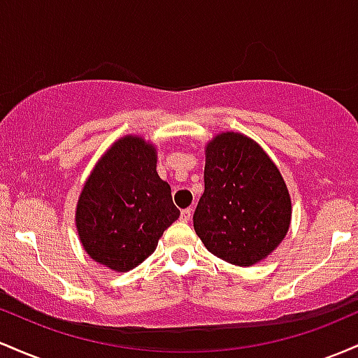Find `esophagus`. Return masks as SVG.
<instances>
[{"label":"esophagus","instance_id":"esophagus-1","mask_svg":"<svg viewBox=\"0 0 358 358\" xmlns=\"http://www.w3.org/2000/svg\"><path fill=\"white\" fill-rule=\"evenodd\" d=\"M191 215H192V210H191V208H186V210L180 211V220H182V222H189V220H191Z\"/></svg>","mask_w":358,"mask_h":358}]
</instances>
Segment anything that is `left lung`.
I'll return each instance as SVG.
<instances>
[{
    "mask_svg": "<svg viewBox=\"0 0 358 358\" xmlns=\"http://www.w3.org/2000/svg\"><path fill=\"white\" fill-rule=\"evenodd\" d=\"M192 222L211 254L240 267L254 266L282 242L291 198L279 169L254 140L228 131L208 143L204 192Z\"/></svg>",
    "mask_w": 358,
    "mask_h": 358,
    "instance_id": "1",
    "label": "left lung"
}]
</instances>
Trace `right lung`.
<instances>
[{"mask_svg": "<svg viewBox=\"0 0 358 358\" xmlns=\"http://www.w3.org/2000/svg\"><path fill=\"white\" fill-rule=\"evenodd\" d=\"M155 166L154 147L125 136L94 167L79 198L76 224L84 250L96 262L116 272L135 268L179 218L171 186Z\"/></svg>", "mask_w": 358, "mask_h": 358, "instance_id": "1", "label": "right lung"}]
</instances>
